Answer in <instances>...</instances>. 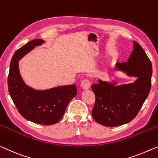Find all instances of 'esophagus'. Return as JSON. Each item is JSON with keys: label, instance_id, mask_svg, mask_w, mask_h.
Wrapping results in <instances>:
<instances>
[{"label": "esophagus", "instance_id": "esophagus-1", "mask_svg": "<svg viewBox=\"0 0 158 158\" xmlns=\"http://www.w3.org/2000/svg\"><path fill=\"white\" fill-rule=\"evenodd\" d=\"M81 85L82 87V88L83 89H88L91 86V83H90V82H89V81H88V80L85 79V80H83V81H82Z\"/></svg>", "mask_w": 158, "mask_h": 158}]
</instances>
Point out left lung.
I'll return each instance as SVG.
<instances>
[{
    "instance_id": "obj_1",
    "label": "left lung",
    "mask_w": 158,
    "mask_h": 158,
    "mask_svg": "<svg viewBox=\"0 0 158 158\" xmlns=\"http://www.w3.org/2000/svg\"><path fill=\"white\" fill-rule=\"evenodd\" d=\"M133 49L128 61L117 63L116 68L130 76L133 83L115 86L98 80L92 85L95 102L92 116L99 124L118 127L132 121L139 112L151 88L152 64L139 44L133 41Z\"/></svg>"
}]
</instances>
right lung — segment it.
Masks as SVG:
<instances>
[{
  "label": "right lung",
  "instance_id": "add662e5",
  "mask_svg": "<svg viewBox=\"0 0 158 158\" xmlns=\"http://www.w3.org/2000/svg\"><path fill=\"white\" fill-rule=\"evenodd\" d=\"M44 42L42 40H34L15 52L10 64L8 86L17 110L24 118L39 124L52 125L61 119L68 104L77 94V88L76 85H71L40 91L23 82L18 61L35 46Z\"/></svg>",
  "mask_w": 158,
  "mask_h": 158
}]
</instances>
